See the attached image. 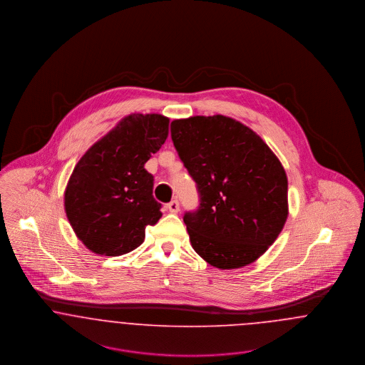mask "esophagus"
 Wrapping results in <instances>:
<instances>
[{
	"instance_id": "1",
	"label": "esophagus",
	"mask_w": 365,
	"mask_h": 365,
	"mask_svg": "<svg viewBox=\"0 0 365 365\" xmlns=\"http://www.w3.org/2000/svg\"><path fill=\"white\" fill-rule=\"evenodd\" d=\"M166 207H168V210L170 211V212L175 214V212L180 211V203H178V200H172Z\"/></svg>"
}]
</instances>
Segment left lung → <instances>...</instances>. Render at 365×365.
I'll use <instances>...</instances> for the list:
<instances>
[{
  "label": "left lung",
  "instance_id": "left-lung-1",
  "mask_svg": "<svg viewBox=\"0 0 365 365\" xmlns=\"http://www.w3.org/2000/svg\"><path fill=\"white\" fill-rule=\"evenodd\" d=\"M170 128L200 200L197 210L184 215L192 247L215 268L254 262L287 220V175L280 160L230 116L175 119Z\"/></svg>",
  "mask_w": 365,
  "mask_h": 365
}]
</instances>
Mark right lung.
I'll use <instances>...</instances> for the list:
<instances>
[{
  "label": "right lung",
  "mask_w": 365,
  "mask_h": 365,
  "mask_svg": "<svg viewBox=\"0 0 365 365\" xmlns=\"http://www.w3.org/2000/svg\"><path fill=\"white\" fill-rule=\"evenodd\" d=\"M169 135V118L130 114L79 159L64 192V209L78 239L95 254L137 249L145 227L162 217L144 169Z\"/></svg>",
  "instance_id": "obj_1"
}]
</instances>
